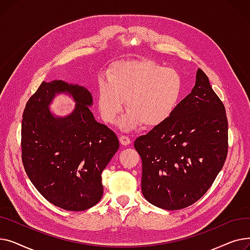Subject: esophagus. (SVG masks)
Returning a JSON list of instances; mask_svg holds the SVG:
<instances>
[{"instance_id":"esophagus-1","label":"esophagus","mask_w":250,"mask_h":250,"mask_svg":"<svg viewBox=\"0 0 250 250\" xmlns=\"http://www.w3.org/2000/svg\"><path fill=\"white\" fill-rule=\"evenodd\" d=\"M120 141H121V144L122 145H124V146H126V145H128V144H130V139L127 137V136H125V135H123V136H121V138H120Z\"/></svg>"}]
</instances>
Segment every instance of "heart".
<instances>
[{"label":"heart","instance_id":"heart-1","mask_svg":"<svg viewBox=\"0 0 250 250\" xmlns=\"http://www.w3.org/2000/svg\"><path fill=\"white\" fill-rule=\"evenodd\" d=\"M183 80L180 74L148 60L115 63L107 74V81L98 84L97 100L104 122L113 124L123 108L128 110L121 122L130 129L141 123L156 127L173 115L181 101Z\"/></svg>","mask_w":250,"mask_h":250}]
</instances>
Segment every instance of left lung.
Instances as JSON below:
<instances>
[{
	"label": "left lung",
	"mask_w": 250,
	"mask_h": 250,
	"mask_svg": "<svg viewBox=\"0 0 250 250\" xmlns=\"http://www.w3.org/2000/svg\"><path fill=\"white\" fill-rule=\"evenodd\" d=\"M142 192L152 205L173 211L187 208L211 188L228 153L224 104L199 69L195 85L163 125L139 137Z\"/></svg>",
	"instance_id": "8db88e82"
}]
</instances>
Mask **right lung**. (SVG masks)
I'll list each match as a JSON object with an SVG mask.
<instances>
[{
	"mask_svg": "<svg viewBox=\"0 0 250 250\" xmlns=\"http://www.w3.org/2000/svg\"><path fill=\"white\" fill-rule=\"evenodd\" d=\"M67 93L75 109L60 118L48 109L56 94ZM83 86L42 82L26 103L21 126L22 162L35 188L52 205L85 211L102 198L101 173L120 148L116 135L95 121Z\"/></svg>",
	"mask_w": 250,
	"mask_h": 250,
	"instance_id": "obj_1",
	"label": "right lung"
}]
</instances>
